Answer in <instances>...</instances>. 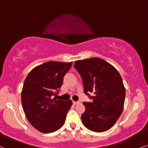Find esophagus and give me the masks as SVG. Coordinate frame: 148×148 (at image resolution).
<instances>
[{"label":"esophagus","instance_id":"34e87169","mask_svg":"<svg viewBox=\"0 0 148 148\" xmlns=\"http://www.w3.org/2000/svg\"><path fill=\"white\" fill-rule=\"evenodd\" d=\"M79 101H73V104L74 105H78V104H79Z\"/></svg>","mask_w":148,"mask_h":148}]
</instances>
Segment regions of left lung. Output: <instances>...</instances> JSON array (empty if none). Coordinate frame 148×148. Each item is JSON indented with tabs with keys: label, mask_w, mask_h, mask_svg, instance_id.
Here are the masks:
<instances>
[{
	"label": "left lung",
	"mask_w": 148,
	"mask_h": 148,
	"mask_svg": "<svg viewBox=\"0 0 148 148\" xmlns=\"http://www.w3.org/2000/svg\"><path fill=\"white\" fill-rule=\"evenodd\" d=\"M74 67L83 80L85 93L94 94L90 97L92 103H83L82 123L95 132L108 130L123 110L125 88L121 76L112 65L97 57L76 60Z\"/></svg>",
	"instance_id": "1"
}]
</instances>
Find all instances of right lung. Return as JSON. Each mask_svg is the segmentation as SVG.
<instances>
[{"mask_svg":"<svg viewBox=\"0 0 148 148\" xmlns=\"http://www.w3.org/2000/svg\"><path fill=\"white\" fill-rule=\"evenodd\" d=\"M72 65V62H46L32 69L25 80L21 92L23 111L30 124L40 132H54L65 123L72 101L52 98Z\"/></svg>","mask_w":148,"mask_h":148,"instance_id":"obj_1","label":"right lung"}]
</instances>
